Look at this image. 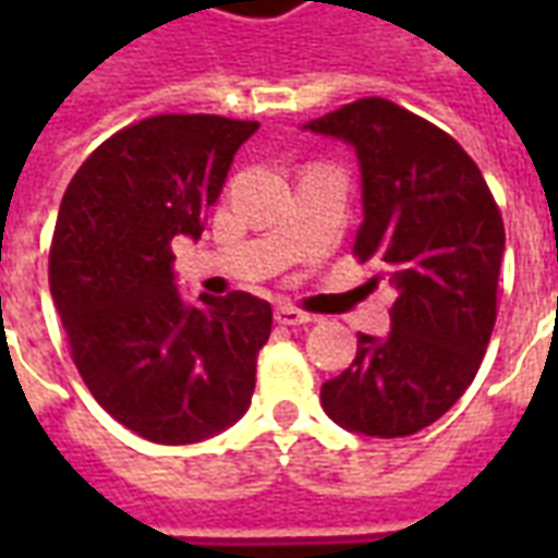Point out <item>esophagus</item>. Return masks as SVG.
<instances>
[{"label": "esophagus", "instance_id": "esophagus-1", "mask_svg": "<svg viewBox=\"0 0 558 558\" xmlns=\"http://www.w3.org/2000/svg\"><path fill=\"white\" fill-rule=\"evenodd\" d=\"M275 323L278 326H307L311 323V314H304L299 307H292V304H280L275 307Z\"/></svg>", "mask_w": 558, "mask_h": 558}]
</instances>
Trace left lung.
Returning a JSON list of instances; mask_svg holds the SVG:
<instances>
[{"label": "left lung", "instance_id": "obj_1", "mask_svg": "<svg viewBox=\"0 0 558 558\" xmlns=\"http://www.w3.org/2000/svg\"><path fill=\"white\" fill-rule=\"evenodd\" d=\"M355 146L364 220L352 244L395 287L388 338L359 335L352 364L319 398L347 430L395 439L442 418L472 386L496 323L505 251L478 163L442 128L386 98L307 122Z\"/></svg>", "mask_w": 558, "mask_h": 558}]
</instances>
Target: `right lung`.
Masks as SVG:
<instances>
[{
	"instance_id": "obj_1",
	"label": "right lung",
	"mask_w": 558,
	"mask_h": 558,
	"mask_svg": "<svg viewBox=\"0 0 558 558\" xmlns=\"http://www.w3.org/2000/svg\"><path fill=\"white\" fill-rule=\"evenodd\" d=\"M259 122L163 113L116 131L68 184L50 292L92 398L128 430L191 445L251 407L271 304L251 292L199 295L172 283V239L203 235L232 155Z\"/></svg>"
}]
</instances>
